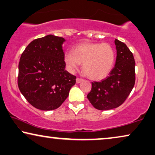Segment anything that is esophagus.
Instances as JSON below:
<instances>
[{"label": "esophagus", "instance_id": "34e87169", "mask_svg": "<svg viewBox=\"0 0 155 155\" xmlns=\"http://www.w3.org/2000/svg\"><path fill=\"white\" fill-rule=\"evenodd\" d=\"M82 81H83V80L82 79V78H78L77 79H76V83H77V84H78V83H80V82H81Z\"/></svg>", "mask_w": 155, "mask_h": 155}]
</instances>
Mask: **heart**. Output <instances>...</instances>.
Wrapping results in <instances>:
<instances>
[{
	"label": "heart",
	"instance_id": "b5f03b06",
	"mask_svg": "<svg viewBox=\"0 0 155 155\" xmlns=\"http://www.w3.org/2000/svg\"><path fill=\"white\" fill-rule=\"evenodd\" d=\"M115 60V50L107 43L84 42L76 46L73 51H67L64 61L71 72L82 64V70L91 80H101L111 72Z\"/></svg>",
	"mask_w": 155,
	"mask_h": 155
}]
</instances>
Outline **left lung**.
<instances>
[{"label": "left lung", "mask_w": 155, "mask_h": 155, "mask_svg": "<svg viewBox=\"0 0 155 155\" xmlns=\"http://www.w3.org/2000/svg\"><path fill=\"white\" fill-rule=\"evenodd\" d=\"M117 58L115 67L105 79L91 82L87 94L91 105L100 110L115 108L122 105L135 84V60L124 42L115 39Z\"/></svg>", "instance_id": "8db88e82"}]
</instances>
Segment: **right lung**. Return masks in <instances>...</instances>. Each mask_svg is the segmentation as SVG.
I'll return each instance as SVG.
<instances>
[{"label":"right lung","mask_w":155,"mask_h":155,"mask_svg":"<svg viewBox=\"0 0 155 155\" xmlns=\"http://www.w3.org/2000/svg\"><path fill=\"white\" fill-rule=\"evenodd\" d=\"M64 38L48 35L33 40L21 54L18 87L35 108L52 110L61 106L75 84L76 77L65 71Z\"/></svg>","instance_id":"1"}]
</instances>
